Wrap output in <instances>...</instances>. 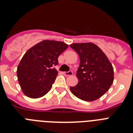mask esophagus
Returning a JSON list of instances; mask_svg holds the SVG:
<instances>
[{
	"instance_id": "esophagus-1",
	"label": "esophagus",
	"mask_w": 133,
	"mask_h": 133,
	"mask_svg": "<svg viewBox=\"0 0 133 133\" xmlns=\"http://www.w3.org/2000/svg\"><path fill=\"white\" fill-rule=\"evenodd\" d=\"M63 74H64V76L68 77V76H71V75H73V72H72V71L70 70V71H68V72H63Z\"/></svg>"
}]
</instances>
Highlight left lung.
Segmentation results:
<instances>
[{"mask_svg":"<svg viewBox=\"0 0 133 133\" xmlns=\"http://www.w3.org/2000/svg\"><path fill=\"white\" fill-rule=\"evenodd\" d=\"M70 46L80 57L76 75L78 84L70 87V91L85 101L98 99L107 92L113 83L112 64L103 50L94 43H73Z\"/></svg>","mask_w":133,"mask_h":133,"instance_id":"left-lung-1","label":"left lung"}]
</instances>
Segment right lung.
Here are the masks:
<instances>
[{
    "instance_id": "obj_1",
    "label": "right lung",
    "mask_w": 133,
    "mask_h": 133,
    "mask_svg": "<svg viewBox=\"0 0 133 133\" xmlns=\"http://www.w3.org/2000/svg\"><path fill=\"white\" fill-rule=\"evenodd\" d=\"M68 46L61 41L44 40L25 52L16 74L26 96L38 98L49 92L58 75L54 66L58 64V56Z\"/></svg>"
}]
</instances>
